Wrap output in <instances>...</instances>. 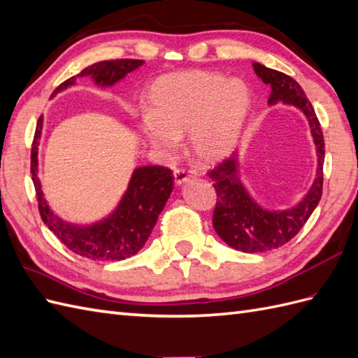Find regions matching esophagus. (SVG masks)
Here are the masks:
<instances>
[{
    "instance_id": "1",
    "label": "esophagus",
    "mask_w": 358,
    "mask_h": 358,
    "mask_svg": "<svg viewBox=\"0 0 358 358\" xmlns=\"http://www.w3.org/2000/svg\"><path fill=\"white\" fill-rule=\"evenodd\" d=\"M173 176H174V184L182 185L184 182H187L189 179L191 174L188 171H185L184 169H176L173 171Z\"/></svg>"
}]
</instances>
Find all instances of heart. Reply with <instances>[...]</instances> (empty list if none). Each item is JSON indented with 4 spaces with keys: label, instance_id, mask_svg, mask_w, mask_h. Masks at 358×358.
<instances>
[{
    "label": "heart",
    "instance_id": "obj_1",
    "mask_svg": "<svg viewBox=\"0 0 358 358\" xmlns=\"http://www.w3.org/2000/svg\"><path fill=\"white\" fill-rule=\"evenodd\" d=\"M144 106L139 126L153 149L170 155L187 132L188 155L200 165H213L232 152L250 95L238 80L191 69L155 78L145 90Z\"/></svg>",
    "mask_w": 358,
    "mask_h": 358
}]
</instances>
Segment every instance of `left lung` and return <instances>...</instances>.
I'll return each mask as SVG.
<instances>
[{"label": "left lung", "mask_w": 358, "mask_h": 358, "mask_svg": "<svg viewBox=\"0 0 358 358\" xmlns=\"http://www.w3.org/2000/svg\"><path fill=\"white\" fill-rule=\"evenodd\" d=\"M254 69L261 80L272 88L268 104L278 101L292 104L301 109L307 117L316 144L317 174L302 202L285 211H268L261 208L241 184L237 169V155L224 159L208 171V176L214 180L217 193V203L213 214L214 229L226 245L232 249L248 252V254L281 248L302 229L322 197L325 159L324 134H322L316 112L301 85L290 76L258 62H254Z\"/></svg>", "instance_id": "left-lung-1"}]
</instances>
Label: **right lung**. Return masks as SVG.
Instances as JSON below:
<instances>
[{"mask_svg":"<svg viewBox=\"0 0 358 358\" xmlns=\"http://www.w3.org/2000/svg\"><path fill=\"white\" fill-rule=\"evenodd\" d=\"M144 64L139 59L103 60L86 66L80 74L73 76L55 90L53 95L74 85L77 77L90 76L101 86H112L126 74ZM51 95V97H53ZM42 130V117L38 120L36 132L31 144V179L36 189L38 208L42 222L48 229L73 250L74 254L99 261H120L138 254L149 240L156 220L171 194V171L159 165H147L134 171L126 194L121 199L108 219L90 226L66 223L51 211L43 199L41 182L38 179V145Z\"/></svg>","mask_w":358,"mask_h":358,"instance_id":"right-lung-1","label":"right lung"}]
</instances>
